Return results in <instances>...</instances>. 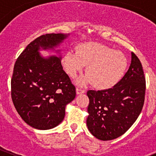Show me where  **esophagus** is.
Wrapping results in <instances>:
<instances>
[{
  "label": "esophagus",
  "instance_id": "1",
  "mask_svg": "<svg viewBox=\"0 0 156 156\" xmlns=\"http://www.w3.org/2000/svg\"><path fill=\"white\" fill-rule=\"evenodd\" d=\"M85 92V90L83 89H81V88L80 87H77L76 88V93L77 94H84V93Z\"/></svg>",
  "mask_w": 156,
  "mask_h": 156
}]
</instances>
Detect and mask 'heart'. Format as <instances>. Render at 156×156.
Segmentation results:
<instances>
[{
  "mask_svg": "<svg viewBox=\"0 0 156 156\" xmlns=\"http://www.w3.org/2000/svg\"><path fill=\"white\" fill-rule=\"evenodd\" d=\"M62 62L66 72L72 78L87 66V74L78 78V83L92 82L93 86L100 89L115 85L124 76L127 66V59L123 53L95 42L81 44L76 52H66Z\"/></svg>",
  "mask_w": 156,
  "mask_h": 156,
  "instance_id": "1",
  "label": "heart"
}]
</instances>
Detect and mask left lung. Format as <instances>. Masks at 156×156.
Wrapping results in <instances>:
<instances>
[{
  "label": "left lung",
  "mask_w": 156,
  "mask_h": 156,
  "mask_svg": "<svg viewBox=\"0 0 156 156\" xmlns=\"http://www.w3.org/2000/svg\"><path fill=\"white\" fill-rule=\"evenodd\" d=\"M146 79L142 64L131 53V62L125 76L113 87L88 90V130L96 138L111 140L125 133L142 111Z\"/></svg>",
  "instance_id": "left-lung-1"
}]
</instances>
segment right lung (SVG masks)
Here are the masks:
<instances>
[{"instance_id": "1", "label": "right lung", "mask_w": 156, "mask_h": 156, "mask_svg": "<svg viewBox=\"0 0 156 156\" xmlns=\"http://www.w3.org/2000/svg\"><path fill=\"white\" fill-rule=\"evenodd\" d=\"M68 35L52 33L37 37L14 65L12 103L23 121L34 128L48 130L59 125L65 117L66 106L76 95L75 87L62 69L61 56L44 57L39 52L41 49L54 50Z\"/></svg>"}]
</instances>
